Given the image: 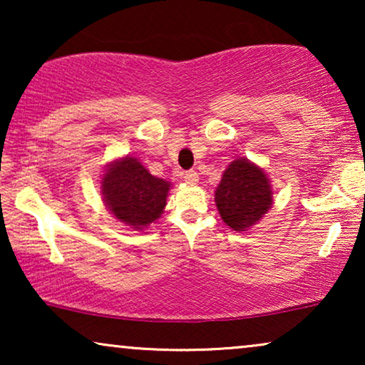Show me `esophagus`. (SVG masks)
I'll return each instance as SVG.
<instances>
[{"instance_id": "1", "label": "esophagus", "mask_w": 365, "mask_h": 365, "mask_svg": "<svg viewBox=\"0 0 365 365\" xmlns=\"http://www.w3.org/2000/svg\"><path fill=\"white\" fill-rule=\"evenodd\" d=\"M184 181H186L187 184H191V186L197 184V181H199L197 173L196 171H187L186 174H184Z\"/></svg>"}]
</instances>
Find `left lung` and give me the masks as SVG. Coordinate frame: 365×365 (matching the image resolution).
<instances>
[{
    "label": "left lung",
    "instance_id": "left-lung-1",
    "mask_svg": "<svg viewBox=\"0 0 365 365\" xmlns=\"http://www.w3.org/2000/svg\"><path fill=\"white\" fill-rule=\"evenodd\" d=\"M222 221L232 231H247L272 207V187L262 168L246 158L229 164L214 194Z\"/></svg>",
    "mask_w": 365,
    "mask_h": 365
}]
</instances>
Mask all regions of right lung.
I'll use <instances>...</instances> for the list:
<instances>
[{
  "mask_svg": "<svg viewBox=\"0 0 365 365\" xmlns=\"http://www.w3.org/2000/svg\"><path fill=\"white\" fill-rule=\"evenodd\" d=\"M171 184L153 176L136 158L126 156L108 164L101 181V194L114 217L143 231L161 217Z\"/></svg>",
  "mask_w": 365,
  "mask_h": 365,
  "instance_id": "1",
  "label": "right lung"
}]
</instances>
